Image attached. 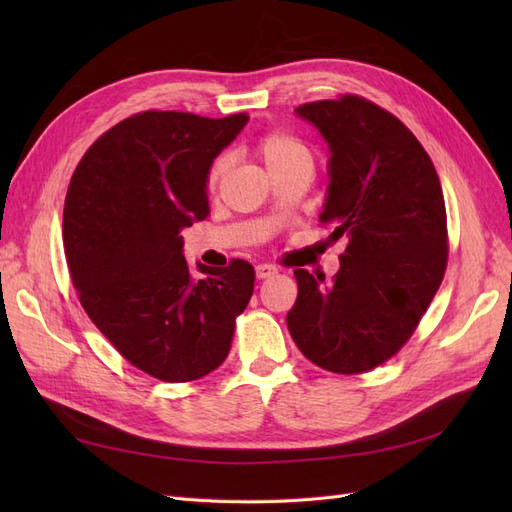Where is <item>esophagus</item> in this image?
Listing matches in <instances>:
<instances>
[{"label":"esophagus","instance_id":"esophagus-1","mask_svg":"<svg viewBox=\"0 0 512 512\" xmlns=\"http://www.w3.org/2000/svg\"><path fill=\"white\" fill-rule=\"evenodd\" d=\"M280 273V269H277L275 265H267V262H262V265L256 267V277L258 280H267V277H273Z\"/></svg>","mask_w":512,"mask_h":512}]
</instances>
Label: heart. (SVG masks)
<instances>
[{"mask_svg":"<svg viewBox=\"0 0 512 512\" xmlns=\"http://www.w3.org/2000/svg\"><path fill=\"white\" fill-rule=\"evenodd\" d=\"M258 153L262 162L267 164L269 173L277 175L284 173L288 168L294 166H312V151L301 141L297 134H292L288 130H267L258 136ZM230 166V156L228 153H220L215 156L207 168V188L215 190L220 185L222 177L226 175V170Z\"/></svg>","mask_w":512,"mask_h":512,"instance_id":"b5f03b06","label":"heart"}]
</instances>
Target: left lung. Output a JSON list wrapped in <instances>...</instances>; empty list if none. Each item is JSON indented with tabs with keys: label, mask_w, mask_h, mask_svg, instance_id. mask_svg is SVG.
Masks as SVG:
<instances>
[{
	"label": "left lung",
	"mask_w": 512,
	"mask_h": 512,
	"mask_svg": "<svg viewBox=\"0 0 512 512\" xmlns=\"http://www.w3.org/2000/svg\"><path fill=\"white\" fill-rule=\"evenodd\" d=\"M297 115L329 143L331 181L320 222L348 245L329 284L294 269L299 294L288 331L318 367L363 374L401 350L442 284V185L416 136L374 102L346 94L301 104Z\"/></svg>",
	"instance_id": "1"
}]
</instances>
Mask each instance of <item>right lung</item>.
Listing matches in <instances>:
<instances>
[{
	"mask_svg": "<svg viewBox=\"0 0 512 512\" xmlns=\"http://www.w3.org/2000/svg\"><path fill=\"white\" fill-rule=\"evenodd\" d=\"M247 123L143 111L106 130L70 179L64 247L91 322L123 359L164 382L218 369L252 299L250 262L198 265L192 280L181 228L209 215L207 168Z\"/></svg>",
	"mask_w": 512,
	"mask_h": 512,
	"instance_id": "1",
	"label": "right lung"
}]
</instances>
